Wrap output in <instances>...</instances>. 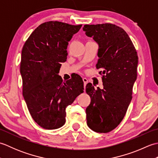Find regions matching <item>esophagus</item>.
<instances>
[{
	"label": "esophagus",
	"instance_id": "esophagus-1",
	"mask_svg": "<svg viewBox=\"0 0 158 158\" xmlns=\"http://www.w3.org/2000/svg\"><path fill=\"white\" fill-rule=\"evenodd\" d=\"M83 83H84V88H85L86 84L88 83V79L85 78V77H83Z\"/></svg>",
	"mask_w": 158,
	"mask_h": 158
}]
</instances>
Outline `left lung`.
<instances>
[{"label": "left lung", "mask_w": 158, "mask_h": 158, "mask_svg": "<svg viewBox=\"0 0 158 158\" xmlns=\"http://www.w3.org/2000/svg\"><path fill=\"white\" fill-rule=\"evenodd\" d=\"M85 35L98 43V60L103 89L86 85L91 102L86 108L87 124L96 132L107 133L122 122L132 98L137 77L138 56L126 32L110 23L84 25Z\"/></svg>", "instance_id": "obj_1"}]
</instances>
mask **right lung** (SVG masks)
I'll use <instances>...</instances> for the list:
<instances>
[{
    "label": "right lung",
    "mask_w": 158,
    "mask_h": 158,
    "mask_svg": "<svg viewBox=\"0 0 158 158\" xmlns=\"http://www.w3.org/2000/svg\"><path fill=\"white\" fill-rule=\"evenodd\" d=\"M81 26L58 21L43 23L23 46V96L32 119L43 128L54 130L64 125L66 108L83 92L79 75L66 81L58 75L62 63L66 61L69 42Z\"/></svg>",
    "instance_id": "add662e5"
}]
</instances>
